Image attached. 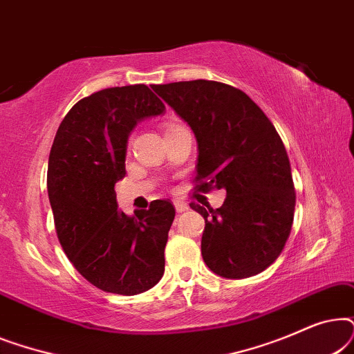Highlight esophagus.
I'll use <instances>...</instances> for the list:
<instances>
[{
  "mask_svg": "<svg viewBox=\"0 0 354 354\" xmlns=\"http://www.w3.org/2000/svg\"><path fill=\"white\" fill-rule=\"evenodd\" d=\"M174 206H176V211L177 212H183V211L188 209V205H187L185 201H182V200H174Z\"/></svg>",
  "mask_w": 354,
  "mask_h": 354,
  "instance_id": "1",
  "label": "esophagus"
}]
</instances>
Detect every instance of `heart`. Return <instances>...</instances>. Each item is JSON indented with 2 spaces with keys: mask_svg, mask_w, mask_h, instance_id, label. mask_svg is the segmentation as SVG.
<instances>
[{
  "mask_svg": "<svg viewBox=\"0 0 354 354\" xmlns=\"http://www.w3.org/2000/svg\"><path fill=\"white\" fill-rule=\"evenodd\" d=\"M171 125H174V124H171ZM171 125H167V127H171Z\"/></svg>",
  "mask_w": 354,
  "mask_h": 354,
  "instance_id": "obj_1",
  "label": "heart"
}]
</instances>
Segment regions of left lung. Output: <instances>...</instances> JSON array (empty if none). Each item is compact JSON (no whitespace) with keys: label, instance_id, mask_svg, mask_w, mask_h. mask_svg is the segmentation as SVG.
<instances>
[{"label":"left lung","instance_id":"obj_1","mask_svg":"<svg viewBox=\"0 0 354 354\" xmlns=\"http://www.w3.org/2000/svg\"><path fill=\"white\" fill-rule=\"evenodd\" d=\"M153 90L195 133V190L227 192L217 209L190 203L205 217L206 266L225 279L263 272L287 243L297 203L277 130L248 95L222 82H174Z\"/></svg>","mask_w":354,"mask_h":354}]
</instances>
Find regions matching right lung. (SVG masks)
<instances>
[{
	"instance_id": "1",
	"label": "right lung",
	"mask_w": 354,
	"mask_h": 354,
	"mask_svg": "<svg viewBox=\"0 0 354 354\" xmlns=\"http://www.w3.org/2000/svg\"><path fill=\"white\" fill-rule=\"evenodd\" d=\"M164 109L143 84L95 91L72 106L53 142L46 185L57 239L80 275L103 292H147L164 274L172 203L154 200L127 216L114 192L125 176L129 133Z\"/></svg>"
}]
</instances>
